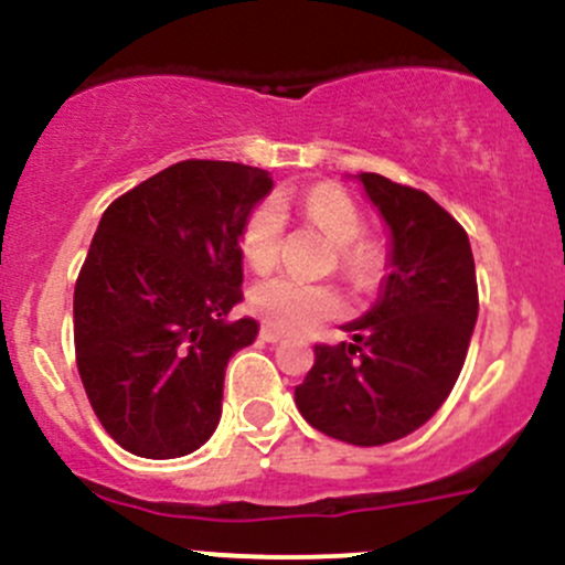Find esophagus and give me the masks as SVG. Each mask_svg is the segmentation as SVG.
Instances as JSON below:
<instances>
[{
  "mask_svg": "<svg viewBox=\"0 0 565 565\" xmlns=\"http://www.w3.org/2000/svg\"><path fill=\"white\" fill-rule=\"evenodd\" d=\"M259 335H262V341H267V344H278V341L284 339V335L273 328H262Z\"/></svg>",
  "mask_w": 565,
  "mask_h": 565,
  "instance_id": "34e87169",
  "label": "esophagus"
}]
</instances>
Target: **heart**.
I'll list each match as a JSON object with an SVG mask.
<instances>
[{
	"instance_id": "obj_1",
	"label": "heart",
	"mask_w": 565,
	"mask_h": 565,
	"mask_svg": "<svg viewBox=\"0 0 565 565\" xmlns=\"http://www.w3.org/2000/svg\"><path fill=\"white\" fill-rule=\"evenodd\" d=\"M303 210L311 221L339 246L344 270L355 281H366L380 267V248L363 237V215L350 196L335 185H317L306 193ZM284 210L276 199L256 204L241 232V250L256 270H265L276 262L281 246ZM248 309L267 328L298 335L309 333L317 324L339 317L344 300L333 287L306 284L289 276H273L254 284L248 292Z\"/></svg>"
}]
</instances>
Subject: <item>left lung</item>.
Wrapping results in <instances>:
<instances>
[{"label":"left lung","mask_w":565,"mask_h":565,"mask_svg":"<svg viewBox=\"0 0 565 565\" xmlns=\"http://www.w3.org/2000/svg\"><path fill=\"white\" fill-rule=\"evenodd\" d=\"M388 226V276L352 341L315 347L295 404L315 429L350 446H385L424 426L457 385L478 319L467 232L429 193L355 174Z\"/></svg>","instance_id":"obj_1"}]
</instances>
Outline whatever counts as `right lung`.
I'll use <instances>...</instances> for the list:
<instances>
[{
    "mask_svg": "<svg viewBox=\"0 0 565 565\" xmlns=\"http://www.w3.org/2000/svg\"><path fill=\"white\" fill-rule=\"evenodd\" d=\"M265 169L180 161L108 204L73 292L84 391L125 451L174 459L221 420L226 363L259 322L243 300L241 232L270 193Z\"/></svg>",
    "mask_w": 565,
    "mask_h": 565,
    "instance_id": "add662e5",
    "label": "right lung"
}]
</instances>
